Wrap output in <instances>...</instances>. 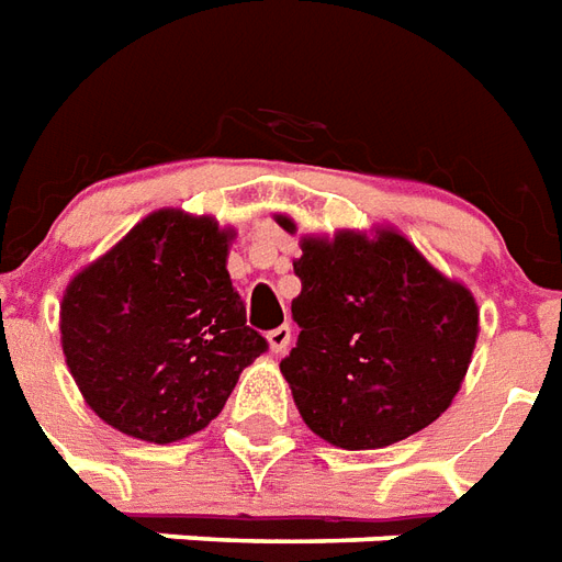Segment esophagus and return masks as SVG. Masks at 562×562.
Masks as SVG:
<instances>
[{"mask_svg":"<svg viewBox=\"0 0 562 562\" xmlns=\"http://www.w3.org/2000/svg\"><path fill=\"white\" fill-rule=\"evenodd\" d=\"M290 340H293V331H290V326H278V328H272L269 335H266V344H269V349H272L276 356H281V352H286V349H290Z\"/></svg>","mask_w":562,"mask_h":562,"instance_id":"esophagus-1","label":"esophagus"}]
</instances>
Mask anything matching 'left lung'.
Masks as SVG:
<instances>
[{
	"instance_id": "1",
	"label": "left lung",
	"mask_w": 562,
	"mask_h": 562,
	"mask_svg": "<svg viewBox=\"0 0 562 562\" xmlns=\"http://www.w3.org/2000/svg\"><path fill=\"white\" fill-rule=\"evenodd\" d=\"M286 234L296 222L276 216ZM299 340L281 361L311 432L344 450L415 436L462 387L480 311L394 227L302 236Z\"/></svg>"
}]
</instances>
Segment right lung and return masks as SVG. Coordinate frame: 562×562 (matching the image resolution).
<instances>
[{
	"label": "right lung",
	"mask_w": 562,
	"mask_h": 562,
	"mask_svg": "<svg viewBox=\"0 0 562 562\" xmlns=\"http://www.w3.org/2000/svg\"><path fill=\"white\" fill-rule=\"evenodd\" d=\"M234 236L213 216L162 206L70 278L61 349L103 424L150 445L195 436L266 352L231 284Z\"/></svg>",
	"instance_id": "right-lung-1"
}]
</instances>
